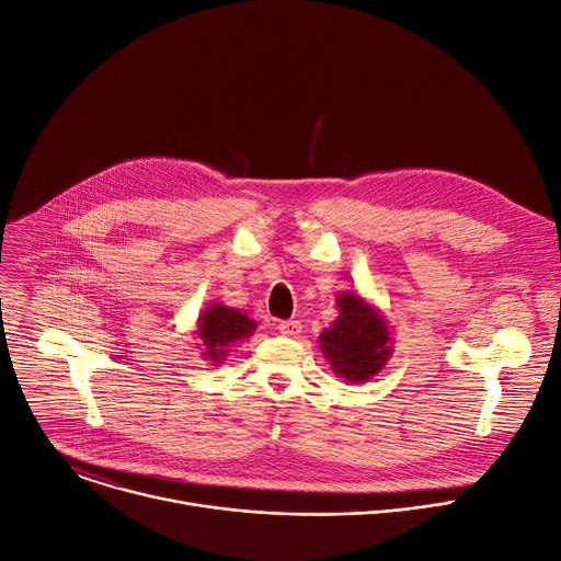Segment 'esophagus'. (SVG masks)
<instances>
[{"mask_svg":"<svg viewBox=\"0 0 561 561\" xmlns=\"http://www.w3.org/2000/svg\"><path fill=\"white\" fill-rule=\"evenodd\" d=\"M278 331L283 333V335H298L300 331H302V324L298 322V320H283V322H278Z\"/></svg>","mask_w":561,"mask_h":561,"instance_id":"1","label":"esophagus"}]
</instances>
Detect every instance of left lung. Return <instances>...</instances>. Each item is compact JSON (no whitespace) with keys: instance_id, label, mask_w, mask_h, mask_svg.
<instances>
[{"instance_id":"obj_1","label":"left lung","mask_w":561,"mask_h":561,"mask_svg":"<svg viewBox=\"0 0 561 561\" xmlns=\"http://www.w3.org/2000/svg\"><path fill=\"white\" fill-rule=\"evenodd\" d=\"M341 316L320 333L322 354L333 371L352 382H367L389 360L387 322L358 294L339 296Z\"/></svg>"}]
</instances>
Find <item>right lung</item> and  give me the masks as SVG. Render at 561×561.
<instances>
[{
  "mask_svg": "<svg viewBox=\"0 0 561 561\" xmlns=\"http://www.w3.org/2000/svg\"><path fill=\"white\" fill-rule=\"evenodd\" d=\"M256 329V322L250 320L239 309L226 305H211L198 320V339L205 345V356L211 363H218L226 356L228 347L237 341L248 339Z\"/></svg>",
  "mask_w": 561,
  "mask_h": 561,
  "instance_id": "1",
  "label": "right lung"
}]
</instances>
